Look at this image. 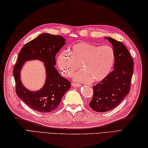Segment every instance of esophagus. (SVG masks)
<instances>
[{"label": "esophagus", "mask_w": 148, "mask_h": 148, "mask_svg": "<svg viewBox=\"0 0 148 148\" xmlns=\"http://www.w3.org/2000/svg\"><path fill=\"white\" fill-rule=\"evenodd\" d=\"M72 86L73 87H76V88H78L81 86V84L79 83H72Z\"/></svg>", "instance_id": "34e87169"}]
</instances>
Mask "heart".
I'll list each match as a JSON object with an SVG mask.
<instances>
[{
	"instance_id": "1",
	"label": "heart",
	"mask_w": 148,
	"mask_h": 148,
	"mask_svg": "<svg viewBox=\"0 0 148 148\" xmlns=\"http://www.w3.org/2000/svg\"><path fill=\"white\" fill-rule=\"evenodd\" d=\"M115 61V52L111 46H99L82 42L72 46L71 52L66 50L58 56L57 64L62 73L71 77L79 69L83 71L75 75L74 80L88 83L100 82L108 76Z\"/></svg>"
}]
</instances>
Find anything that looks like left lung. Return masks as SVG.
<instances>
[{"instance_id":"obj_1","label":"left lung","mask_w":148,"mask_h":148,"mask_svg":"<svg viewBox=\"0 0 148 148\" xmlns=\"http://www.w3.org/2000/svg\"><path fill=\"white\" fill-rule=\"evenodd\" d=\"M115 52L114 70L103 81L93 86V95L89 106L99 112L117 107L130 92L134 72V61L125 45L111 37H106Z\"/></svg>"}]
</instances>
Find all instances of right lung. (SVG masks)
Masks as SVG:
<instances>
[{
  "label": "right lung",
  "instance_id": "add662e5",
  "mask_svg": "<svg viewBox=\"0 0 148 148\" xmlns=\"http://www.w3.org/2000/svg\"><path fill=\"white\" fill-rule=\"evenodd\" d=\"M61 36L44 33L30 40L20 50L13 68L16 93L25 104L35 111L50 112L58 108L63 96L71 88L70 81L62 77L55 68V56L65 44ZM39 59L45 63L47 80L43 88L32 92L23 86L20 79V71L25 61Z\"/></svg>",
  "mask_w": 148,
  "mask_h": 148
}]
</instances>
